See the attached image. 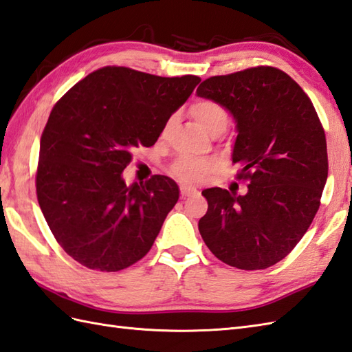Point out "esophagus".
Masks as SVG:
<instances>
[{
    "label": "esophagus",
    "instance_id": "obj_1",
    "mask_svg": "<svg viewBox=\"0 0 352 352\" xmlns=\"http://www.w3.org/2000/svg\"><path fill=\"white\" fill-rule=\"evenodd\" d=\"M195 193H198V189H196V187L187 186V184L182 186V195L183 196H190V195H195Z\"/></svg>",
    "mask_w": 352,
    "mask_h": 352
}]
</instances>
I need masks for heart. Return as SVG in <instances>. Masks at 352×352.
<instances>
[{
  "instance_id": "obj_1",
  "label": "heart",
  "mask_w": 352,
  "mask_h": 352,
  "mask_svg": "<svg viewBox=\"0 0 352 352\" xmlns=\"http://www.w3.org/2000/svg\"><path fill=\"white\" fill-rule=\"evenodd\" d=\"M190 112L193 118L199 122L202 129H206L208 133L214 132L217 129L226 127L228 122V112L222 104L210 100V99H201L195 102L190 108ZM174 120L170 118L165 127H163L162 135L166 136L169 129L173 127ZM211 169V162L199 157H192V156H183L175 160V163L170 168V173L177 178L183 179V182H196V179H201L208 174Z\"/></svg>"
}]
</instances>
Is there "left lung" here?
<instances>
[{
    "label": "left lung",
    "mask_w": 352,
    "mask_h": 352,
    "mask_svg": "<svg viewBox=\"0 0 352 352\" xmlns=\"http://www.w3.org/2000/svg\"><path fill=\"white\" fill-rule=\"evenodd\" d=\"M196 94L232 116V162L249 182L244 195L202 190V240L231 267H272L297 246L320 208L329 175L321 121L296 80L268 65L208 78Z\"/></svg>",
    "instance_id": "left-lung-1"
}]
</instances>
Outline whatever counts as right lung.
<instances>
[{
	"label": "right lung",
	"mask_w": 352,
	"mask_h": 352,
	"mask_svg": "<svg viewBox=\"0 0 352 352\" xmlns=\"http://www.w3.org/2000/svg\"><path fill=\"white\" fill-rule=\"evenodd\" d=\"M199 82L103 67L54 106L40 139L37 199L55 240L79 264L120 272L151 249L178 186L165 175L127 186L121 174Z\"/></svg>",
	"instance_id": "right-lung-1"
}]
</instances>
